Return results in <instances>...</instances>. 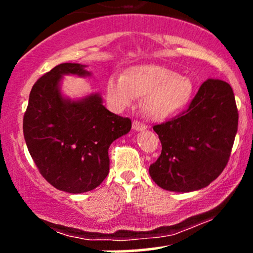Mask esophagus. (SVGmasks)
<instances>
[{
	"instance_id": "1",
	"label": "esophagus",
	"mask_w": 253,
	"mask_h": 253,
	"mask_svg": "<svg viewBox=\"0 0 253 253\" xmlns=\"http://www.w3.org/2000/svg\"><path fill=\"white\" fill-rule=\"evenodd\" d=\"M132 128L134 130H144L146 128V125L143 123H139V121H133Z\"/></svg>"
}]
</instances>
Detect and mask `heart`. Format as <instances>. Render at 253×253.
<instances>
[{
	"label": "heart",
	"instance_id": "1",
	"mask_svg": "<svg viewBox=\"0 0 253 253\" xmlns=\"http://www.w3.org/2000/svg\"><path fill=\"white\" fill-rule=\"evenodd\" d=\"M193 92L189 77L155 64L132 66L125 75H110L106 83V97L113 109L123 112L133 106L136 97L143 96V110L155 120L182 110L190 102Z\"/></svg>",
	"mask_w": 253,
	"mask_h": 253
}]
</instances>
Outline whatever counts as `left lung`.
Listing matches in <instances>:
<instances>
[{"mask_svg": "<svg viewBox=\"0 0 253 253\" xmlns=\"http://www.w3.org/2000/svg\"><path fill=\"white\" fill-rule=\"evenodd\" d=\"M238 129V109L227 82L202 83L189 108L172 120L155 125L162 153L150 165V176L165 190L202 189L222 172Z\"/></svg>", "mask_w": 253, "mask_h": 253, "instance_id": "1", "label": "left lung"}]
</instances>
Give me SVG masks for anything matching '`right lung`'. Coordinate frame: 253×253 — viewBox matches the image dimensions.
I'll return each instance as SVG.
<instances>
[{"label": "right lung", "mask_w": 253, "mask_h": 253, "mask_svg": "<svg viewBox=\"0 0 253 253\" xmlns=\"http://www.w3.org/2000/svg\"><path fill=\"white\" fill-rule=\"evenodd\" d=\"M65 75L90 76L85 65L63 63L37 81L24 115L30 155L43 178L57 189L81 194L98 187L109 172L110 144L130 130V119L103 106L100 94L64 97Z\"/></svg>", "instance_id": "right-lung-1"}]
</instances>
